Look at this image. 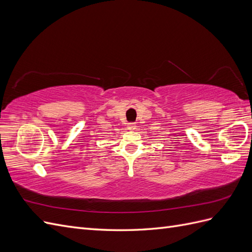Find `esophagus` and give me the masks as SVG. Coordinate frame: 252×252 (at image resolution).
<instances>
[{
  "instance_id": "obj_1",
  "label": "esophagus",
  "mask_w": 252,
  "mask_h": 252,
  "mask_svg": "<svg viewBox=\"0 0 252 252\" xmlns=\"http://www.w3.org/2000/svg\"><path fill=\"white\" fill-rule=\"evenodd\" d=\"M127 127H128V129H130V130H134V129L136 128V125H135V123H128Z\"/></svg>"
}]
</instances>
